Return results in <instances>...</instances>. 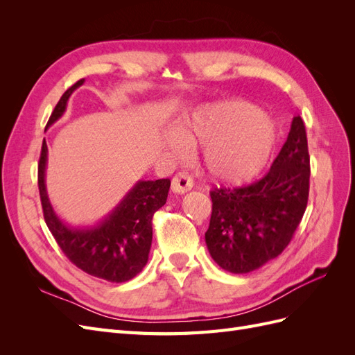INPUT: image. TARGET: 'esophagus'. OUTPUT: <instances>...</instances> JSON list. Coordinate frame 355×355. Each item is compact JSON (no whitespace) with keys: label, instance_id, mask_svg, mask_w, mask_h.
<instances>
[{"label":"esophagus","instance_id":"1","mask_svg":"<svg viewBox=\"0 0 355 355\" xmlns=\"http://www.w3.org/2000/svg\"><path fill=\"white\" fill-rule=\"evenodd\" d=\"M192 187H194V182L187 173H178L171 180V191L175 194H185V192L192 189Z\"/></svg>","mask_w":355,"mask_h":355}]
</instances>
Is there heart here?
I'll list each match as a JSON object with an SVG mask.
<instances>
[{"instance_id": "1", "label": "heart", "mask_w": 355, "mask_h": 355, "mask_svg": "<svg viewBox=\"0 0 355 355\" xmlns=\"http://www.w3.org/2000/svg\"><path fill=\"white\" fill-rule=\"evenodd\" d=\"M277 142V125L271 116L245 101L204 105L192 111L166 139L175 157L188 146H202L204 171L225 185H241L259 176Z\"/></svg>"}]
</instances>
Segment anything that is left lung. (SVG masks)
<instances>
[{
    "label": "left lung",
    "instance_id": "8db88e82",
    "mask_svg": "<svg viewBox=\"0 0 355 355\" xmlns=\"http://www.w3.org/2000/svg\"><path fill=\"white\" fill-rule=\"evenodd\" d=\"M308 191L306 132L297 115L280 154L261 180L210 192L213 209L206 244L213 261L228 272L247 274L275 259L304 216Z\"/></svg>",
    "mask_w": 355,
    "mask_h": 355
}]
</instances>
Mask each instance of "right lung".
Here are the masks:
<instances>
[{"label": "right lung", "instance_id": "right-lung-1", "mask_svg": "<svg viewBox=\"0 0 355 355\" xmlns=\"http://www.w3.org/2000/svg\"><path fill=\"white\" fill-rule=\"evenodd\" d=\"M83 84L84 80H80L63 93L46 130L60 120L71 94ZM47 161L44 139L38 164V188L46 223L62 252L75 266L93 277L111 283L132 280L148 262L153 243V214L167 201L170 179L137 180L105 218L93 225L72 227L59 216L49 198Z\"/></svg>", "mask_w": 355, "mask_h": 355}]
</instances>
